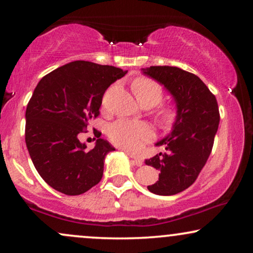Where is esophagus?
Segmentation results:
<instances>
[{"label":"esophagus","mask_w":253,"mask_h":253,"mask_svg":"<svg viewBox=\"0 0 253 253\" xmlns=\"http://www.w3.org/2000/svg\"><path fill=\"white\" fill-rule=\"evenodd\" d=\"M130 158H131V161H132V164H133V165H136V166H138V167H139V166L143 165V160H140V159H138V158H132V155H130Z\"/></svg>","instance_id":"obj_1"}]
</instances>
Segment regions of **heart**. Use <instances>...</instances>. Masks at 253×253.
I'll use <instances>...</instances> for the list:
<instances>
[{
    "label": "heart",
    "instance_id": "b5f03b06",
    "mask_svg": "<svg viewBox=\"0 0 253 253\" xmlns=\"http://www.w3.org/2000/svg\"><path fill=\"white\" fill-rule=\"evenodd\" d=\"M132 88L137 100L139 102L147 101L152 105H157L162 98V88L157 82L146 77H139L133 82ZM172 113L170 110H164L161 113V120L169 122ZM108 137L116 146L129 152H138L141 150L143 144L153 137V130L144 122H130V121H116L110 124Z\"/></svg>",
    "mask_w": 253,
    "mask_h": 253
}]
</instances>
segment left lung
I'll use <instances>...</instances> for the list:
<instances>
[{"mask_svg": "<svg viewBox=\"0 0 253 253\" xmlns=\"http://www.w3.org/2000/svg\"><path fill=\"white\" fill-rule=\"evenodd\" d=\"M170 93L176 106L171 131L155 146L166 152L145 160L159 170V179L147 189L159 196H172L193 184L212 151L220 114L215 96L202 79L177 67L141 69Z\"/></svg>", "mask_w": 253, "mask_h": 253, "instance_id": "8db88e82", "label": "left lung"}]
</instances>
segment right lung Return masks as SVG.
<instances>
[{
  "mask_svg": "<svg viewBox=\"0 0 253 253\" xmlns=\"http://www.w3.org/2000/svg\"><path fill=\"white\" fill-rule=\"evenodd\" d=\"M126 72L75 61L38 83L26 107V147L37 171L56 191L78 196L101 181L106 155L115 148L98 137L88 151L78 134L99 115L106 89Z\"/></svg>",
  "mask_w": 253,
  "mask_h": 253,
  "instance_id": "1",
  "label": "right lung"
}]
</instances>
